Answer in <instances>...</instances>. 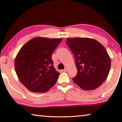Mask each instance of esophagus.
Returning a JSON list of instances; mask_svg holds the SVG:
<instances>
[{
  "instance_id": "1",
  "label": "esophagus",
  "mask_w": 122,
  "mask_h": 122,
  "mask_svg": "<svg viewBox=\"0 0 122 122\" xmlns=\"http://www.w3.org/2000/svg\"><path fill=\"white\" fill-rule=\"evenodd\" d=\"M63 71H65V72L67 71H68V69H67V67H66L63 70Z\"/></svg>"
}]
</instances>
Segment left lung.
I'll use <instances>...</instances> for the list:
<instances>
[{
	"label": "left lung",
	"instance_id": "left-lung-1",
	"mask_svg": "<svg viewBox=\"0 0 122 122\" xmlns=\"http://www.w3.org/2000/svg\"><path fill=\"white\" fill-rule=\"evenodd\" d=\"M66 44L75 56L77 74L73 81L84 90L99 87L108 77L111 60L106 48L93 39L67 38Z\"/></svg>",
	"mask_w": 122,
	"mask_h": 122
}]
</instances>
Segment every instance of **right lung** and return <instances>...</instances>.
I'll use <instances>...</instances> for the list:
<instances>
[{
  "label": "right lung",
  "mask_w": 122,
  "mask_h": 122,
  "mask_svg": "<svg viewBox=\"0 0 122 122\" xmlns=\"http://www.w3.org/2000/svg\"><path fill=\"white\" fill-rule=\"evenodd\" d=\"M62 39L36 37L26 43L16 55L14 67L19 81L30 92H45L56 83L60 73L51 59Z\"/></svg>",
  "instance_id": "1"
}]
</instances>
